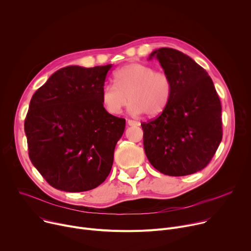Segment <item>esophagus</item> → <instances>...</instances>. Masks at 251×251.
Here are the masks:
<instances>
[{
    "label": "esophagus",
    "instance_id": "obj_1",
    "mask_svg": "<svg viewBox=\"0 0 251 251\" xmlns=\"http://www.w3.org/2000/svg\"><path fill=\"white\" fill-rule=\"evenodd\" d=\"M127 123H128L129 126H140V122L134 121V120H131V119H129Z\"/></svg>",
    "mask_w": 251,
    "mask_h": 251
}]
</instances>
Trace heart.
<instances>
[{
  "mask_svg": "<svg viewBox=\"0 0 251 251\" xmlns=\"http://www.w3.org/2000/svg\"><path fill=\"white\" fill-rule=\"evenodd\" d=\"M114 84L101 90V102L109 114L118 115L130 104L133 114L155 117L168 107L173 95V81L165 71H156L142 63H129L113 74Z\"/></svg>",
  "mask_w": 251,
  "mask_h": 251,
  "instance_id": "obj_1",
  "label": "heart"
}]
</instances>
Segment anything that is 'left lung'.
<instances>
[{"label":"left lung","instance_id":"8db88e82","mask_svg":"<svg viewBox=\"0 0 251 251\" xmlns=\"http://www.w3.org/2000/svg\"><path fill=\"white\" fill-rule=\"evenodd\" d=\"M173 81L166 110L141 124L151 165L162 174L181 176L207 166L223 139L222 105L205 69L189 55L170 48L154 50Z\"/></svg>","mask_w":251,"mask_h":251}]
</instances>
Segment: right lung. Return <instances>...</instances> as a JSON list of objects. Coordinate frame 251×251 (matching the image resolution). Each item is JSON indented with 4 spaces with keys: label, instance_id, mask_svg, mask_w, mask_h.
Listing matches in <instances>:
<instances>
[{
    "label": "right lung",
    "instance_id": "add662e5",
    "mask_svg": "<svg viewBox=\"0 0 251 251\" xmlns=\"http://www.w3.org/2000/svg\"><path fill=\"white\" fill-rule=\"evenodd\" d=\"M111 67H63L31 97L25 120L28 157L54 189L89 191L111 171L126 122L101 102Z\"/></svg>",
    "mask_w": 251,
    "mask_h": 251
}]
</instances>
